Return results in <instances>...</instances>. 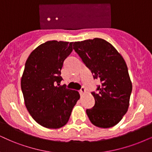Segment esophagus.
Listing matches in <instances>:
<instances>
[{
  "mask_svg": "<svg viewBox=\"0 0 152 152\" xmlns=\"http://www.w3.org/2000/svg\"><path fill=\"white\" fill-rule=\"evenodd\" d=\"M86 89L84 88H81V89H80V94L81 95H85L86 94Z\"/></svg>",
  "mask_w": 152,
  "mask_h": 152,
  "instance_id": "obj_1",
  "label": "esophagus"
}]
</instances>
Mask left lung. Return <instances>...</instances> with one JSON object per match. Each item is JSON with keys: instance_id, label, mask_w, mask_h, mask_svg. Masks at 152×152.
<instances>
[{"instance_id": "1", "label": "left lung", "mask_w": 152, "mask_h": 152, "mask_svg": "<svg viewBox=\"0 0 152 152\" xmlns=\"http://www.w3.org/2000/svg\"><path fill=\"white\" fill-rule=\"evenodd\" d=\"M71 45L94 78L101 81L98 92L91 93L95 105L86 110L90 122L102 128L116 126L127 112L132 87L124 59L114 46L102 38L72 42Z\"/></svg>"}]
</instances>
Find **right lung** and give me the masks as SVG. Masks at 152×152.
I'll use <instances>...</instances> for the list:
<instances>
[{
    "label": "right lung",
    "instance_id": "1",
    "mask_svg": "<svg viewBox=\"0 0 152 152\" xmlns=\"http://www.w3.org/2000/svg\"><path fill=\"white\" fill-rule=\"evenodd\" d=\"M72 50L69 42L49 41L34 49L25 63L21 78L25 106L45 128L65 126L80 99L78 92L59 86L63 63Z\"/></svg>",
    "mask_w": 152,
    "mask_h": 152
}]
</instances>
